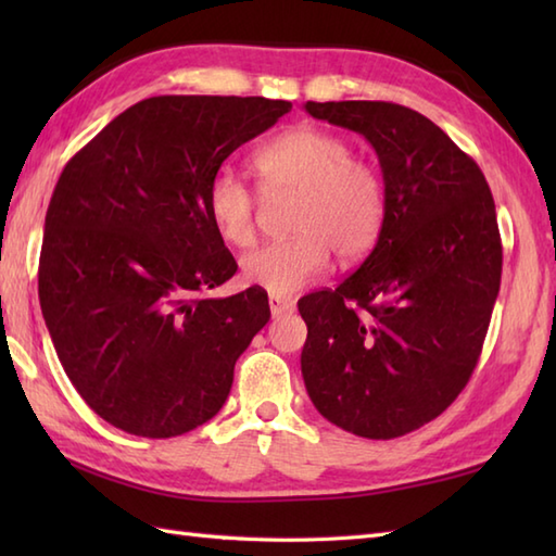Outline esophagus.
<instances>
[{"mask_svg":"<svg viewBox=\"0 0 556 556\" xmlns=\"http://www.w3.org/2000/svg\"><path fill=\"white\" fill-rule=\"evenodd\" d=\"M293 308H296V303H293L291 299H285V296H275V293H271L269 296V311H271V315H285V313H291Z\"/></svg>","mask_w":556,"mask_h":556,"instance_id":"34e87169","label":"esophagus"}]
</instances>
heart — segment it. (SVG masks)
Here are the masks:
<instances>
[{"mask_svg": "<svg viewBox=\"0 0 556 556\" xmlns=\"http://www.w3.org/2000/svg\"><path fill=\"white\" fill-rule=\"evenodd\" d=\"M253 169L265 195H296V205L291 239L241 257L245 285L285 296L323 275L329 251L339 263H356L375 245L387 215V181L377 164L353 155L344 136L315 126L291 128L255 152ZM207 215L227 243H253L257 198L236 172L212 176Z\"/></svg>", "mask_w": 556, "mask_h": 556, "instance_id": "1", "label": "heart"}]
</instances>
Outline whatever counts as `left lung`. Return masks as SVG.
<instances>
[{
	"mask_svg": "<svg viewBox=\"0 0 556 556\" xmlns=\"http://www.w3.org/2000/svg\"><path fill=\"white\" fill-rule=\"evenodd\" d=\"M303 108L368 140L387 181L372 253L299 301L303 382L337 428L392 440L434 420L473 375L502 281L497 212L478 164L428 116L370 100Z\"/></svg>",
	"mask_w": 556,
	"mask_h": 556,
	"instance_id": "left-lung-1",
	"label": "left lung"
}]
</instances>
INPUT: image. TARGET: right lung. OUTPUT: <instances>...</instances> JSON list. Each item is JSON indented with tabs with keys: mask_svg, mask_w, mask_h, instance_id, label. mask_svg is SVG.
<instances>
[{
	"mask_svg": "<svg viewBox=\"0 0 556 556\" xmlns=\"http://www.w3.org/2000/svg\"><path fill=\"white\" fill-rule=\"evenodd\" d=\"M289 110L267 98H148L66 162L45 217L40 308L71 384L114 428L167 440L227 401L269 303L255 287L203 296L236 271L207 186Z\"/></svg>",
	"mask_w": 556,
	"mask_h": 556,
	"instance_id": "right-lung-1",
	"label": "right lung"
}]
</instances>
